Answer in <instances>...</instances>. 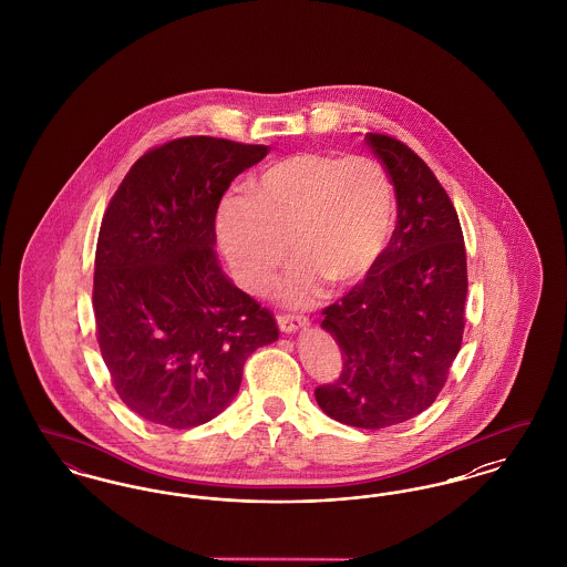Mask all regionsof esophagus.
<instances>
[{
	"instance_id": "obj_1",
	"label": "esophagus",
	"mask_w": 567,
	"mask_h": 567,
	"mask_svg": "<svg viewBox=\"0 0 567 567\" xmlns=\"http://www.w3.org/2000/svg\"><path fill=\"white\" fill-rule=\"evenodd\" d=\"M278 327L282 333H296L301 329H308L310 321L306 317H291V315H285V317H278Z\"/></svg>"
}]
</instances>
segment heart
I'll return each instance as SVG.
<instances>
[{"label":"heart","mask_w":567,"mask_h":567,"mask_svg":"<svg viewBox=\"0 0 567 567\" xmlns=\"http://www.w3.org/2000/svg\"><path fill=\"white\" fill-rule=\"evenodd\" d=\"M216 210V236L236 282L268 291L287 264L299 261L282 287L289 306L363 282L382 259L395 223V193L384 167L368 157L296 153L246 183Z\"/></svg>","instance_id":"obj_1"}]
</instances>
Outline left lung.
Wrapping results in <instances>:
<instances>
[{
    "mask_svg": "<svg viewBox=\"0 0 567 567\" xmlns=\"http://www.w3.org/2000/svg\"><path fill=\"white\" fill-rule=\"evenodd\" d=\"M365 142L395 187L398 225L372 274L323 310L342 372L315 398L344 425L384 430L427 410L446 382L463 338L467 261L457 213L427 163L395 137Z\"/></svg>",
    "mask_w": 567,
    "mask_h": 567,
    "instance_id": "8db88e82",
    "label": "left lung"
}]
</instances>
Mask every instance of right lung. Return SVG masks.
Segmentation results:
<instances>
[{
    "instance_id": "1",
    "label": "right lung",
    "mask_w": 567,
    "mask_h": 567,
    "mask_svg": "<svg viewBox=\"0 0 567 567\" xmlns=\"http://www.w3.org/2000/svg\"><path fill=\"white\" fill-rule=\"evenodd\" d=\"M270 153L210 135L140 157L102 220L93 310L123 404L187 430L240 391L244 361L278 340L270 310L240 291L216 257L215 218L231 181Z\"/></svg>"
}]
</instances>
